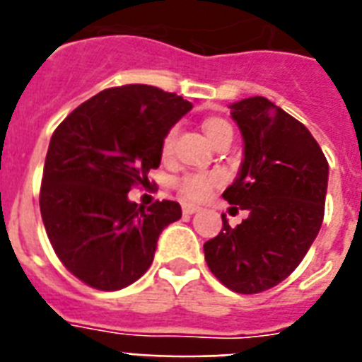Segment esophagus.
<instances>
[{"label":"esophagus","instance_id":"esophagus-1","mask_svg":"<svg viewBox=\"0 0 362 362\" xmlns=\"http://www.w3.org/2000/svg\"><path fill=\"white\" fill-rule=\"evenodd\" d=\"M182 210H184V214H195V212H199V210H201V206H197V204H192V203H184L182 204Z\"/></svg>","mask_w":362,"mask_h":362}]
</instances>
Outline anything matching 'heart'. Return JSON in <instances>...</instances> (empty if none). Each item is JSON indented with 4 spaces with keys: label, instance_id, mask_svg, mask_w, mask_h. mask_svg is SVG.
Segmentation results:
<instances>
[{
    "label": "heart",
    "instance_id": "b5f03b06",
    "mask_svg": "<svg viewBox=\"0 0 362 362\" xmlns=\"http://www.w3.org/2000/svg\"><path fill=\"white\" fill-rule=\"evenodd\" d=\"M204 133L210 139V142H214L221 135H227V133L233 135V129L226 120H221V118H210V120L204 122ZM176 135H178V127H170L167 131V135H165L163 142H161V152H163V156H169L173 152ZM220 182L221 176L216 175V173H189V175H184L180 180L176 182V187L180 189V193L186 199L203 201L204 197H209L212 187L218 186Z\"/></svg>",
    "mask_w": 362,
    "mask_h": 362
}]
</instances>
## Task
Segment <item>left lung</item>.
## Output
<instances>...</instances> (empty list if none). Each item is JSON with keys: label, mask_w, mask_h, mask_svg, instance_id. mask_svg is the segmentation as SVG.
Returning <instances> with one entry per match:
<instances>
[{"label": "left lung", "mask_w": 362, "mask_h": 362, "mask_svg": "<svg viewBox=\"0 0 362 362\" xmlns=\"http://www.w3.org/2000/svg\"><path fill=\"white\" fill-rule=\"evenodd\" d=\"M244 141V158L229 204L250 214L204 242L212 274L235 293L267 291L297 269L325 214L329 163L312 133L267 98L229 105Z\"/></svg>", "instance_id": "left-lung-1"}]
</instances>
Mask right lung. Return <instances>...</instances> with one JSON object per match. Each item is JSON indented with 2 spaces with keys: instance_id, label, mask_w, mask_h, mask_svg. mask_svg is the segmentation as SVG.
<instances>
[{
  "instance_id": "right-lung-1",
  "label": "right lung",
  "mask_w": 362,
  "mask_h": 362,
  "mask_svg": "<svg viewBox=\"0 0 362 362\" xmlns=\"http://www.w3.org/2000/svg\"><path fill=\"white\" fill-rule=\"evenodd\" d=\"M192 107L176 93L127 84L84 101L54 131L39 204L54 252L78 280L116 291L150 269L159 235L182 209L139 206L127 193L158 169L167 131Z\"/></svg>"
}]
</instances>
